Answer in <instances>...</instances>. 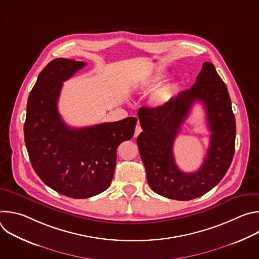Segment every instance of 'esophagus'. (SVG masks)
Instances as JSON below:
<instances>
[{"mask_svg":"<svg viewBox=\"0 0 259 259\" xmlns=\"http://www.w3.org/2000/svg\"><path fill=\"white\" fill-rule=\"evenodd\" d=\"M141 131H142V129H141L140 125H139V124H137V125H136V127H135V133H134V137H137V136H138V134H139Z\"/></svg>","mask_w":259,"mask_h":259,"instance_id":"obj_1","label":"esophagus"}]
</instances>
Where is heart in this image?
I'll return each mask as SVG.
<instances>
[{
  "label": "heart",
  "mask_w": 259,
  "mask_h": 259,
  "mask_svg": "<svg viewBox=\"0 0 259 259\" xmlns=\"http://www.w3.org/2000/svg\"><path fill=\"white\" fill-rule=\"evenodd\" d=\"M165 76H166L165 70H162V69L154 70L149 77H146L141 81H139L137 86L143 91H149L153 89L155 86H157L165 78ZM175 89H176L175 84H168L157 89L156 91L153 92L151 96V99H150L151 104L156 107H160L167 104L170 101Z\"/></svg>",
  "instance_id": "obj_1"
}]
</instances>
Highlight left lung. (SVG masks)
<instances>
[{
    "instance_id": "8db88e82",
    "label": "left lung",
    "mask_w": 259,
    "mask_h": 259,
    "mask_svg": "<svg viewBox=\"0 0 259 259\" xmlns=\"http://www.w3.org/2000/svg\"><path fill=\"white\" fill-rule=\"evenodd\" d=\"M201 102L211 131L206 158L195 172H182L175 163L172 143L190 111ZM138 119L142 132L137 137L141 161L151 189L168 199L189 201L212 190L229 170L236 140V120L225 82L211 62H204L191 89L178 93L160 107H141Z\"/></svg>"
}]
</instances>
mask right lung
I'll return each mask as SVG.
<instances>
[{
	"mask_svg": "<svg viewBox=\"0 0 259 259\" xmlns=\"http://www.w3.org/2000/svg\"><path fill=\"white\" fill-rule=\"evenodd\" d=\"M86 65L56 58L40 72L27 99L24 141L31 166L55 192L86 199L104 192L113 180L118 146L134 135L136 118L70 128L57 103L62 83Z\"/></svg>",
	"mask_w": 259,
	"mask_h": 259,
	"instance_id": "right-lung-1",
	"label": "right lung"
}]
</instances>
